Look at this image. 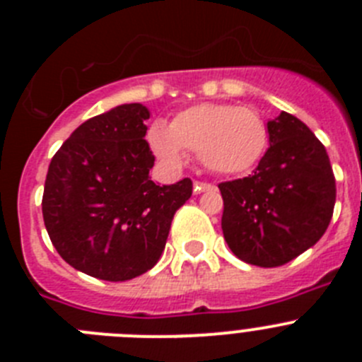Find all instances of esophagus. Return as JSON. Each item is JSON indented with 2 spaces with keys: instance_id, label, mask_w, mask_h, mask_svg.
Masks as SVG:
<instances>
[{
  "instance_id": "obj_1",
  "label": "esophagus",
  "mask_w": 362,
  "mask_h": 362,
  "mask_svg": "<svg viewBox=\"0 0 362 362\" xmlns=\"http://www.w3.org/2000/svg\"><path fill=\"white\" fill-rule=\"evenodd\" d=\"M210 188H214L212 183H204V181H196V183H194V192H196V194L206 192L210 190Z\"/></svg>"
}]
</instances>
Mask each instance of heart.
Here are the masks:
<instances>
[{"label": "heart", "mask_w": 362, "mask_h": 362, "mask_svg": "<svg viewBox=\"0 0 362 362\" xmlns=\"http://www.w3.org/2000/svg\"><path fill=\"white\" fill-rule=\"evenodd\" d=\"M150 148L172 166L185 161L188 152L214 174H241L263 158L268 129L257 110L230 103H201L181 110L170 129L153 123L148 130Z\"/></svg>", "instance_id": "1"}]
</instances>
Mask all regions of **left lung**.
<instances>
[{
  "instance_id": "obj_1",
  "label": "left lung",
  "mask_w": 362,
  "mask_h": 362,
  "mask_svg": "<svg viewBox=\"0 0 362 362\" xmlns=\"http://www.w3.org/2000/svg\"><path fill=\"white\" fill-rule=\"evenodd\" d=\"M270 146L254 174L219 183L223 233L241 261L286 264L330 225L335 177L325 145L300 119L281 112L268 121Z\"/></svg>"
}]
</instances>
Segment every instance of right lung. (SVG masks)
<instances>
[{"mask_svg": "<svg viewBox=\"0 0 362 362\" xmlns=\"http://www.w3.org/2000/svg\"><path fill=\"white\" fill-rule=\"evenodd\" d=\"M148 108L119 105L90 117L54 153L45 179L43 221L70 267L103 281L148 272L165 250L192 181L156 185L145 139Z\"/></svg>", "mask_w": 362, "mask_h": 362, "instance_id": "1", "label": "right lung"}]
</instances>
